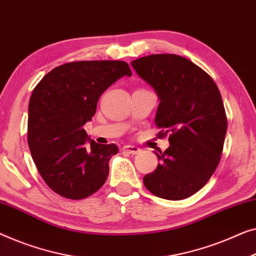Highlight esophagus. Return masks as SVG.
I'll return each instance as SVG.
<instances>
[{"label":"esophagus","mask_w":256,"mask_h":256,"mask_svg":"<svg viewBox=\"0 0 256 256\" xmlns=\"http://www.w3.org/2000/svg\"><path fill=\"white\" fill-rule=\"evenodd\" d=\"M124 150L126 151V152L130 154H137L140 152V148H137L135 146H124Z\"/></svg>","instance_id":"esophagus-1"}]
</instances>
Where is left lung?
<instances>
[{
    "label": "left lung",
    "instance_id": "1",
    "mask_svg": "<svg viewBox=\"0 0 256 256\" xmlns=\"http://www.w3.org/2000/svg\"><path fill=\"white\" fill-rule=\"evenodd\" d=\"M132 66L157 94L154 122L170 142L164 152L154 151L160 162L143 178L144 186L165 200L190 198L220 160L228 120L220 90L204 70L179 55H149Z\"/></svg>",
    "mask_w": 256,
    "mask_h": 256
}]
</instances>
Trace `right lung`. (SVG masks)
Instances as JSON below:
<instances>
[{
	"instance_id": "1",
	"label": "right lung",
	"mask_w": 256,
	"mask_h": 256,
	"mask_svg": "<svg viewBox=\"0 0 256 256\" xmlns=\"http://www.w3.org/2000/svg\"><path fill=\"white\" fill-rule=\"evenodd\" d=\"M132 70L124 61H80L50 70L28 102V143L47 186L58 195L80 200L108 176L116 144L96 143L83 126L96 114L100 96Z\"/></svg>"
}]
</instances>
